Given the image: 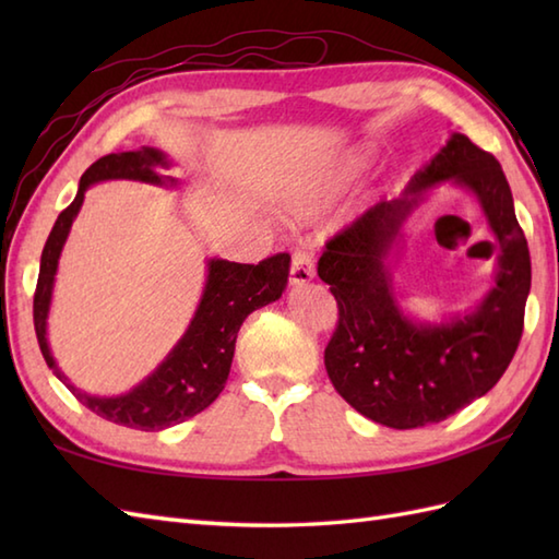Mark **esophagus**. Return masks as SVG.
Returning <instances> with one entry per match:
<instances>
[{
  "instance_id": "obj_1",
  "label": "esophagus",
  "mask_w": 559,
  "mask_h": 559,
  "mask_svg": "<svg viewBox=\"0 0 559 559\" xmlns=\"http://www.w3.org/2000/svg\"><path fill=\"white\" fill-rule=\"evenodd\" d=\"M314 278V259L310 252H295L290 264V283L295 288L307 286Z\"/></svg>"
}]
</instances>
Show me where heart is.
<instances>
[{"label":"heart","instance_id":"obj_1","mask_svg":"<svg viewBox=\"0 0 559 559\" xmlns=\"http://www.w3.org/2000/svg\"><path fill=\"white\" fill-rule=\"evenodd\" d=\"M367 165V153L350 151L341 156H324L295 170L278 192V206L293 218H312L341 197Z\"/></svg>","mask_w":559,"mask_h":559}]
</instances>
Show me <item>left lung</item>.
<instances>
[{
  "label": "left lung",
  "instance_id": "1",
  "mask_svg": "<svg viewBox=\"0 0 559 559\" xmlns=\"http://www.w3.org/2000/svg\"><path fill=\"white\" fill-rule=\"evenodd\" d=\"M442 183L477 199L501 254L493 286L471 311L427 323L402 310L393 266L412 213ZM317 273L338 302L336 334L324 350L331 384L365 418L394 430L439 423L488 394L524 331L531 257L512 189L492 153L459 132L399 199L379 201L336 235Z\"/></svg>",
  "mask_w": 559,
  "mask_h": 559
}]
</instances>
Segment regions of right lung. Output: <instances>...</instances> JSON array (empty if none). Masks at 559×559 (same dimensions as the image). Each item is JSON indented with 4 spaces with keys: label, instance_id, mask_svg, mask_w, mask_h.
I'll list each match as a JSON object with an SVG mask.
<instances>
[{
    "label": "right lung",
    "instance_id": "right-lung-1",
    "mask_svg": "<svg viewBox=\"0 0 559 559\" xmlns=\"http://www.w3.org/2000/svg\"><path fill=\"white\" fill-rule=\"evenodd\" d=\"M170 168L173 160L168 153L153 146L110 153V156L93 163L81 175L74 201L59 213L52 233L47 237L40 257L38 288H35L33 298L35 336H38L43 358L52 374L83 406L100 418L144 432H158L165 427L180 425L218 399L225 379L230 374L237 331H240L247 314L281 298L288 286L290 273L288 254L269 257L259 261L257 266L237 264V261L218 257L206 259V281L197 310L180 341L158 362L156 370L120 396L88 394V391L71 384L69 377L55 362L50 341H47V317H50L59 257H62L71 233V223L79 216L88 187L108 180H132L175 189L180 187V180L173 175H163V170Z\"/></svg>",
    "mask_w": 559,
    "mask_h": 559
}]
</instances>
